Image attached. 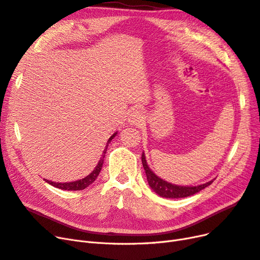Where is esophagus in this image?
Instances as JSON below:
<instances>
[{
  "mask_svg": "<svg viewBox=\"0 0 260 260\" xmlns=\"http://www.w3.org/2000/svg\"><path fill=\"white\" fill-rule=\"evenodd\" d=\"M128 121L131 123V124H134V126H139V124L143 121V115L141 113L140 110H133L131 111L130 115H129V118H128Z\"/></svg>",
  "mask_w": 260,
  "mask_h": 260,
  "instance_id": "1",
  "label": "esophagus"
}]
</instances>
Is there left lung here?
<instances>
[{
  "instance_id": "1",
  "label": "left lung",
  "mask_w": 260,
  "mask_h": 260,
  "mask_svg": "<svg viewBox=\"0 0 260 260\" xmlns=\"http://www.w3.org/2000/svg\"><path fill=\"white\" fill-rule=\"evenodd\" d=\"M142 164L143 168L145 170L147 182L150 186L151 189H153L157 194L160 197H164V198H185V197L192 196L200 190L204 189L205 187H208L213 183V181H210L205 184L198 185V186H177L173 185L171 183H168L164 180H161L151 170L149 169L144 153L142 154Z\"/></svg>"
}]
</instances>
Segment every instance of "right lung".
<instances>
[{"mask_svg":"<svg viewBox=\"0 0 260 260\" xmlns=\"http://www.w3.org/2000/svg\"><path fill=\"white\" fill-rule=\"evenodd\" d=\"M116 134H117V132H115L113 136L109 139V141H107L106 146L103 150V154L101 155L99 162H98V165L94 168L93 171L88 176H86L85 178H82V180H78V181H75V182H70V183H55V182H50L48 180H45V178H44V181L47 182L50 185H52L53 187L60 188V189H63V190H82V189H85L86 187H88L89 185H91L95 181V178L98 177V175H99L101 169H102V166H103V161H104V157H105V154H106L107 146H109V143L114 139V137H116Z\"/></svg>","mask_w":260,"mask_h":260,"instance_id":"add662e5","label":"right lung"}]
</instances>
